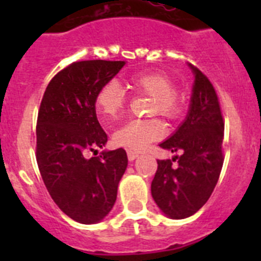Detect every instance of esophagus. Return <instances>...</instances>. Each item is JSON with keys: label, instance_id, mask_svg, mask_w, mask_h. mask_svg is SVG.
Wrapping results in <instances>:
<instances>
[{"label": "esophagus", "instance_id": "esophagus-1", "mask_svg": "<svg viewBox=\"0 0 261 261\" xmlns=\"http://www.w3.org/2000/svg\"><path fill=\"white\" fill-rule=\"evenodd\" d=\"M126 154H128L129 161H135V159L138 156V153L135 150H126Z\"/></svg>", "mask_w": 261, "mask_h": 261}]
</instances>
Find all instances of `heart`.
Returning <instances> with one entry per match:
<instances>
[{
	"label": "heart",
	"instance_id": "1",
	"mask_svg": "<svg viewBox=\"0 0 261 261\" xmlns=\"http://www.w3.org/2000/svg\"><path fill=\"white\" fill-rule=\"evenodd\" d=\"M129 87L137 94L151 96L154 100L151 114H158L166 119H175L181 112V100L175 91V85L170 77L158 71H144L132 75ZM126 96L123 87L116 81H108L95 96V110L99 117L110 123L124 111ZM165 135V129L158 120H130L114 133L117 146L130 150H144L151 142Z\"/></svg>",
	"mask_w": 261,
	"mask_h": 261
}]
</instances>
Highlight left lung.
<instances>
[{"label": "left lung", "instance_id": "8db88e82", "mask_svg": "<svg viewBox=\"0 0 261 261\" xmlns=\"http://www.w3.org/2000/svg\"><path fill=\"white\" fill-rule=\"evenodd\" d=\"M193 86L183 123L159 146L180 155L158 162L151 196L165 216L183 220L208 201L223 163V120L220 103L209 80L188 64ZM177 161L176 165L172 162Z\"/></svg>", "mask_w": 261, "mask_h": 261}]
</instances>
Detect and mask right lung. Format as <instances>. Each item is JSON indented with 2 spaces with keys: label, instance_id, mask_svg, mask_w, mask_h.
<instances>
[{
  "label": "right lung",
  "instance_id": "obj_1",
  "mask_svg": "<svg viewBox=\"0 0 261 261\" xmlns=\"http://www.w3.org/2000/svg\"><path fill=\"white\" fill-rule=\"evenodd\" d=\"M124 65L105 60L73 62L52 78L41 99L36 125L41 177L57 206L85 225L100 222L114 208L128 166L121 147L86 158L87 151L107 144L96 117V93Z\"/></svg>",
  "mask_w": 261,
  "mask_h": 261
}]
</instances>
